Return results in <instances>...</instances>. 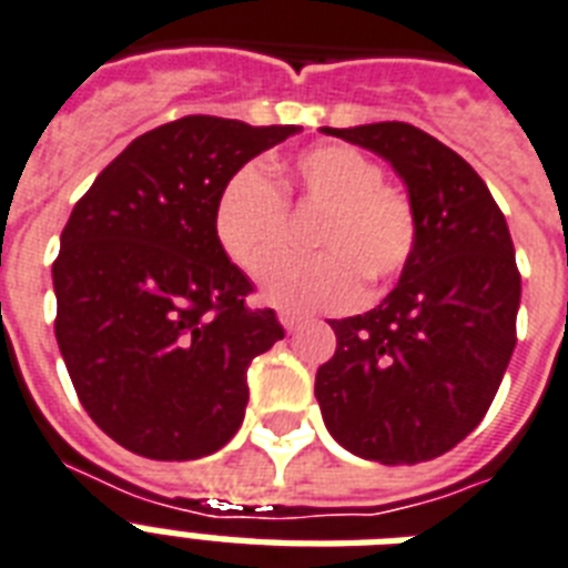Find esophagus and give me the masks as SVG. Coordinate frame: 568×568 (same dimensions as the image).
Masks as SVG:
<instances>
[{
  "label": "esophagus",
  "mask_w": 568,
  "mask_h": 568,
  "mask_svg": "<svg viewBox=\"0 0 568 568\" xmlns=\"http://www.w3.org/2000/svg\"><path fill=\"white\" fill-rule=\"evenodd\" d=\"M280 324L285 326V332H294L303 326V317L294 315V312H280Z\"/></svg>",
  "instance_id": "esophagus-1"
}]
</instances>
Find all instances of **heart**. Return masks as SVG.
<instances>
[{
	"label": "heart",
	"mask_w": 568,
	"mask_h": 568,
	"mask_svg": "<svg viewBox=\"0 0 568 568\" xmlns=\"http://www.w3.org/2000/svg\"><path fill=\"white\" fill-rule=\"evenodd\" d=\"M382 165L353 145H315L280 163L285 195L326 204L312 256H283L262 276L268 303L292 312H338L362 300V276L388 285L417 244V215L408 197L382 183ZM215 236L244 274H260L283 251L288 206L260 165H242L221 186Z\"/></svg>",
	"instance_id": "1"
}]
</instances>
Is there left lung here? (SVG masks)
Instances as JSON below:
<instances>
[{
	"label": "left lung",
	"mask_w": 568,
	"mask_h": 568,
	"mask_svg": "<svg viewBox=\"0 0 568 568\" xmlns=\"http://www.w3.org/2000/svg\"><path fill=\"white\" fill-rule=\"evenodd\" d=\"M390 163L417 215L394 292L335 329L315 396L329 435L364 460L419 464L490 408L516 347L523 280L508 221L476 169L414 124L321 128Z\"/></svg>",
	"instance_id": "obj_1"
}]
</instances>
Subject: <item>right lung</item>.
Here are the masks:
<instances>
[{
	"instance_id": "1",
	"label": "right lung",
	"mask_w": 568,
	"mask_h": 568,
	"mask_svg": "<svg viewBox=\"0 0 568 568\" xmlns=\"http://www.w3.org/2000/svg\"><path fill=\"white\" fill-rule=\"evenodd\" d=\"M297 124L186 116L142 133L95 178L52 265L60 356L92 423L154 460H195L236 435L247 367L285 332L215 236L230 174Z\"/></svg>"
}]
</instances>
